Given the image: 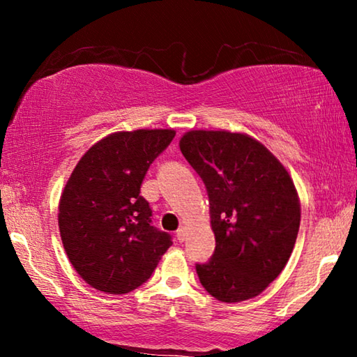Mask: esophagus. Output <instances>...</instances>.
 Wrapping results in <instances>:
<instances>
[{
  "label": "esophagus",
  "mask_w": 357,
  "mask_h": 357,
  "mask_svg": "<svg viewBox=\"0 0 357 357\" xmlns=\"http://www.w3.org/2000/svg\"><path fill=\"white\" fill-rule=\"evenodd\" d=\"M175 237H177L178 242H183L185 241V229L180 227L178 231H177V234H175Z\"/></svg>",
  "instance_id": "34e87169"
}]
</instances>
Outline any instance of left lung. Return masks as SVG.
<instances>
[{
    "label": "left lung",
    "mask_w": 357,
    "mask_h": 357,
    "mask_svg": "<svg viewBox=\"0 0 357 357\" xmlns=\"http://www.w3.org/2000/svg\"><path fill=\"white\" fill-rule=\"evenodd\" d=\"M180 151L206 187L216 248L197 263L204 289L242 302L263 292L289 260L301 224L294 182L280 160L248 135L188 131Z\"/></svg>",
    "instance_id": "8db88e82"
}]
</instances>
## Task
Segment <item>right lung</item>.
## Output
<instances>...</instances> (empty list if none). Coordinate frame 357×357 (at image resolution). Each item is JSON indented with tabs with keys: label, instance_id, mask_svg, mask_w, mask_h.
<instances>
[{
	"label": "right lung",
	"instance_id": "obj_1",
	"mask_svg": "<svg viewBox=\"0 0 357 357\" xmlns=\"http://www.w3.org/2000/svg\"><path fill=\"white\" fill-rule=\"evenodd\" d=\"M174 130L119 131L79 159L60 198L61 242L82 280L107 294H126L153 275L172 245L155 229L139 195L149 165L174 139Z\"/></svg>",
	"mask_w": 357,
	"mask_h": 357
}]
</instances>
